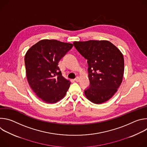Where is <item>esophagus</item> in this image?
<instances>
[{
    "label": "esophagus",
    "mask_w": 147,
    "mask_h": 147,
    "mask_svg": "<svg viewBox=\"0 0 147 147\" xmlns=\"http://www.w3.org/2000/svg\"><path fill=\"white\" fill-rule=\"evenodd\" d=\"M75 81H76V82H78L79 81H80V78H79V77H77L74 80Z\"/></svg>",
    "instance_id": "obj_1"
}]
</instances>
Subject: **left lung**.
I'll return each mask as SVG.
<instances>
[{"instance_id": "obj_1", "label": "left lung", "mask_w": 147, "mask_h": 147, "mask_svg": "<svg viewBox=\"0 0 147 147\" xmlns=\"http://www.w3.org/2000/svg\"><path fill=\"white\" fill-rule=\"evenodd\" d=\"M77 51L87 60L90 86L84 94L91 102L100 104L111 99L122 82L124 58L109 41L74 42Z\"/></svg>"}]
</instances>
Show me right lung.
Masks as SVG:
<instances>
[{
  "label": "right lung",
  "instance_id": "1",
  "mask_svg": "<svg viewBox=\"0 0 147 147\" xmlns=\"http://www.w3.org/2000/svg\"><path fill=\"white\" fill-rule=\"evenodd\" d=\"M73 45L43 39L27 52L24 61L30 86L43 101L54 103L65 96L71 82L61 75L58 63Z\"/></svg>",
  "mask_w": 147,
  "mask_h": 147
}]
</instances>
